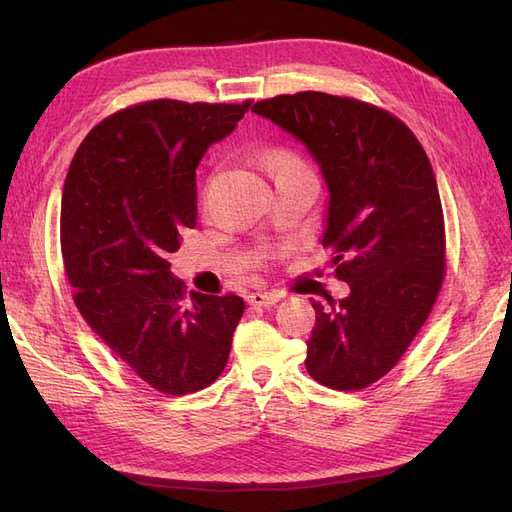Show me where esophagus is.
<instances>
[{"label":"esophagus","instance_id":"esophagus-1","mask_svg":"<svg viewBox=\"0 0 512 512\" xmlns=\"http://www.w3.org/2000/svg\"><path fill=\"white\" fill-rule=\"evenodd\" d=\"M280 301V294L277 292H250L247 294V303L258 305V307H271Z\"/></svg>","mask_w":512,"mask_h":512}]
</instances>
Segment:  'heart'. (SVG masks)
<instances>
[{
  "instance_id": "b5f03b06",
  "label": "heart",
  "mask_w": 512,
  "mask_h": 512,
  "mask_svg": "<svg viewBox=\"0 0 512 512\" xmlns=\"http://www.w3.org/2000/svg\"><path fill=\"white\" fill-rule=\"evenodd\" d=\"M294 162H299V160L292 158V156H286V153H277V156L273 158V164H275V166H280V164H294Z\"/></svg>"
}]
</instances>
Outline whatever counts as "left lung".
<instances>
[{
	"instance_id": "8db88e82",
	"label": "left lung",
	"mask_w": 512,
	"mask_h": 512,
	"mask_svg": "<svg viewBox=\"0 0 512 512\" xmlns=\"http://www.w3.org/2000/svg\"><path fill=\"white\" fill-rule=\"evenodd\" d=\"M305 145L329 190L322 245L346 299L314 301L307 374L337 391L389 374L425 324L444 280L436 177L404 121L352 98L301 91L252 106Z\"/></svg>"
}]
</instances>
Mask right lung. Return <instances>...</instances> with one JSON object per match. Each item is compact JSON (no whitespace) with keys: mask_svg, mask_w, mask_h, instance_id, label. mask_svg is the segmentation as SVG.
Here are the masks:
<instances>
[{"mask_svg":"<svg viewBox=\"0 0 512 512\" xmlns=\"http://www.w3.org/2000/svg\"><path fill=\"white\" fill-rule=\"evenodd\" d=\"M250 102L151 100L87 134L61 194V256L74 303L138 378L188 395L220 378L245 303L190 292L168 254L196 226V166Z\"/></svg>","mask_w":512,"mask_h":512,"instance_id":"obj_1","label":"right lung"}]
</instances>
